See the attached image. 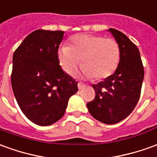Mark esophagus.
Listing matches in <instances>:
<instances>
[{
	"label": "esophagus",
	"mask_w": 157,
	"mask_h": 157,
	"mask_svg": "<svg viewBox=\"0 0 157 157\" xmlns=\"http://www.w3.org/2000/svg\"><path fill=\"white\" fill-rule=\"evenodd\" d=\"M77 86H78V89L81 90L85 86V85H84L83 83H82V82H78V85H77Z\"/></svg>",
	"instance_id": "34e87169"
}]
</instances>
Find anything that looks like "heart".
<instances>
[{
	"label": "heart",
	"instance_id": "1",
	"mask_svg": "<svg viewBox=\"0 0 157 157\" xmlns=\"http://www.w3.org/2000/svg\"><path fill=\"white\" fill-rule=\"evenodd\" d=\"M120 58V46L117 40L94 35L75 36L71 39L70 47L63 46L58 52L60 66L68 75H75L82 60V76L94 77L96 81L112 75Z\"/></svg>",
	"mask_w": 157,
	"mask_h": 157
}]
</instances>
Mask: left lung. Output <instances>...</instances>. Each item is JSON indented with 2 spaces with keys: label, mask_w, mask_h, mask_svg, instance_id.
Masks as SVG:
<instances>
[{
  "label": "left lung",
  "mask_w": 157,
  "mask_h": 157,
  "mask_svg": "<svg viewBox=\"0 0 157 157\" xmlns=\"http://www.w3.org/2000/svg\"><path fill=\"white\" fill-rule=\"evenodd\" d=\"M108 31L120 46V62L109 77L93 85L96 95L86 106L96 120L115 124L128 117L135 108L141 93L144 67L136 45L117 29L111 28Z\"/></svg>",
  "instance_id": "8db88e82"
}]
</instances>
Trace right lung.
Wrapping results in <instances>:
<instances>
[{
    "label": "right lung",
    "mask_w": 157,
    "mask_h": 157,
    "mask_svg": "<svg viewBox=\"0 0 157 157\" xmlns=\"http://www.w3.org/2000/svg\"><path fill=\"white\" fill-rule=\"evenodd\" d=\"M63 31L37 29L14 52L11 75L14 96L22 112L39 126L62 118L77 82L60 67L58 50Z\"/></svg>",
    "instance_id": "right-lung-1"
}]
</instances>
